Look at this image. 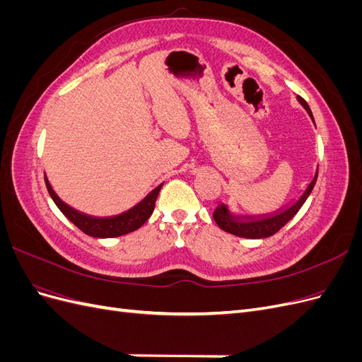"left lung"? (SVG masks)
<instances>
[{"label": "left lung", "mask_w": 362, "mask_h": 362, "mask_svg": "<svg viewBox=\"0 0 362 362\" xmlns=\"http://www.w3.org/2000/svg\"><path fill=\"white\" fill-rule=\"evenodd\" d=\"M298 100L303 105L305 110L308 112L310 117L314 122L310 105L306 104V101L300 96H298ZM317 175H319V168L315 169L314 178L308 185H306V189L300 194V198L296 202H293L290 206L281 208V210H278L276 213L267 214V216H233L229 213L226 205H218L213 213L214 222L218 225V228L223 229V231L234 234L237 237H243V238H266L276 234L284 225L290 222L291 218L298 214L300 206L305 204L306 199H308V196L315 185Z\"/></svg>", "instance_id": "8db88e82"}]
</instances>
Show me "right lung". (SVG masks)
Segmentation results:
<instances>
[{
  "instance_id": "right-lung-1",
  "label": "right lung",
  "mask_w": 362,
  "mask_h": 362,
  "mask_svg": "<svg viewBox=\"0 0 362 362\" xmlns=\"http://www.w3.org/2000/svg\"><path fill=\"white\" fill-rule=\"evenodd\" d=\"M45 184H47L49 196L59 206V210L66 216L76 228H80L84 234L96 237V238H113V237L129 234L136 231V229H139L151 217L152 211H154L157 196L163 185L160 184L158 187L152 190L144 201H140L137 205L131 208V210L122 214H117L113 217H92V216L76 211L68 204H64L56 194V192L52 190L47 177H45Z\"/></svg>"
}]
</instances>
